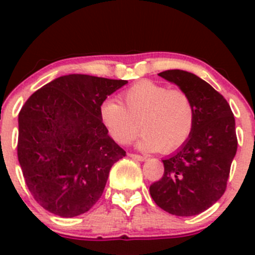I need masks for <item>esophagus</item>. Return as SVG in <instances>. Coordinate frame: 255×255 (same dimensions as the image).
Instances as JSON below:
<instances>
[{
	"instance_id": "esophagus-1",
	"label": "esophagus",
	"mask_w": 255,
	"mask_h": 255,
	"mask_svg": "<svg viewBox=\"0 0 255 255\" xmlns=\"http://www.w3.org/2000/svg\"><path fill=\"white\" fill-rule=\"evenodd\" d=\"M128 156H130L132 159H135V160H139V161H144L148 159L145 155H139V154H134V153H129L128 154Z\"/></svg>"
}]
</instances>
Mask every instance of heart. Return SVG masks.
Segmentation results:
<instances>
[{"label":"heart","mask_w":255,"mask_h":255,"mask_svg":"<svg viewBox=\"0 0 255 255\" xmlns=\"http://www.w3.org/2000/svg\"><path fill=\"white\" fill-rule=\"evenodd\" d=\"M121 99L123 106L106 100L99 110L102 126L116 143H129L137 134L138 122L142 129L138 146L146 151L170 153L192 134L196 110L184 90L143 80L126 90Z\"/></svg>","instance_id":"b5f03b06"}]
</instances>
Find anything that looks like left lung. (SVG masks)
<instances>
[{
	"label": "left lung",
	"mask_w": 255,
	"mask_h": 255,
	"mask_svg": "<svg viewBox=\"0 0 255 255\" xmlns=\"http://www.w3.org/2000/svg\"><path fill=\"white\" fill-rule=\"evenodd\" d=\"M158 75L191 96L196 122L187 142L164 159L163 176L149 191L154 202L171 215H199L217 202L227 187L238 145L235 116L225 97L195 74L166 70Z\"/></svg>",
	"instance_id": "8db88e82"
}]
</instances>
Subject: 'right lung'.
I'll use <instances>...</instances> for the list:
<instances>
[{
    "instance_id": "1",
    "label": "right lung",
    "mask_w": 255,
    "mask_h": 255,
    "mask_svg": "<svg viewBox=\"0 0 255 255\" xmlns=\"http://www.w3.org/2000/svg\"><path fill=\"white\" fill-rule=\"evenodd\" d=\"M127 80L71 74L40 87L18 115V161L35 201L60 217L87 212L126 151L100 121V106Z\"/></svg>"
}]
</instances>
